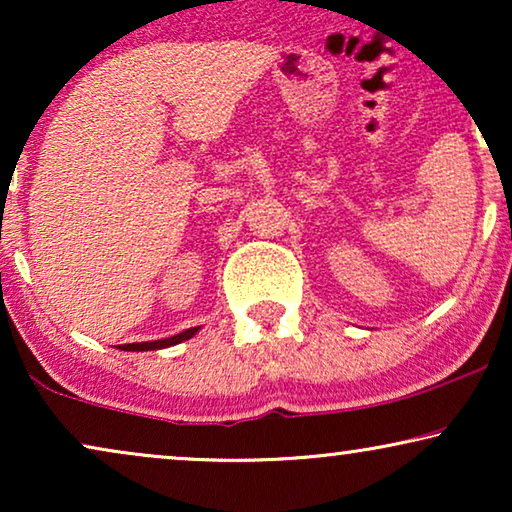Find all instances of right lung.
<instances>
[{
  "instance_id": "add662e5",
  "label": "right lung",
  "mask_w": 512,
  "mask_h": 512,
  "mask_svg": "<svg viewBox=\"0 0 512 512\" xmlns=\"http://www.w3.org/2000/svg\"><path fill=\"white\" fill-rule=\"evenodd\" d=\"M198 331H200V326H193V328H186V331H181L177 335H172V338L149 340V342H130V345H121V349H125V352H151V349H165V347L179 345V342H184V340H191Z\"/></svg>"
}]
</instances>
